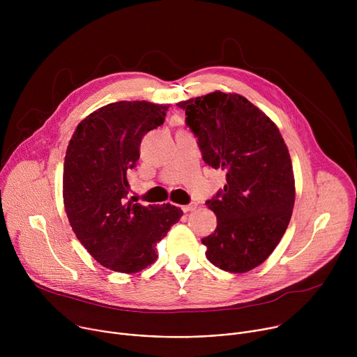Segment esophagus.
<instances>
[{
    "instance_id": "obj_1",
    "label": "esophagus",
    "mask_w": 357,
    "mask_h": 357,
    "mask_svg": "<svg viewBox=\"0 0 357 357\" xmlns=\"http://www.w3.org/2000/svg\"><path fill=\"white\" fill-rule=\"evenodd\" d=\"M196 208H197L196 203H189V205H185V206H182V211L186 213V212H192V211H195Z\"/></svg>"
}]
</instances>
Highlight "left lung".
<instances>
[{
	"label": "left lung",
	"mask_w": 357,
	"mask_h": 357,
	"mask_svg": "<svg viewBox=\"0 0 357 357\" xmlns=\"http://www.w3.org/2000/svg\"><path fill=\"white\" fill-rule=\"evenodd\" d=\"M197 137L202 158L226 171L222 192L206 202L215 233L202 238L208 260L240 274L264 263L282 238L295 202L284 138L268 116L237 93L213 91L178 103Z\"/></svg>",
	"instance_id": "obj_1"
}]
</instances>
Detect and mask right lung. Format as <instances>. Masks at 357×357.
<instances>
[{
    "label": "right lung",
    "instance_id": "obj_1",
    "mask_svg": "<svg viewBox=\"0 0 357 357\" xmlns=\"http://www.w3.org/2000/svg\"><path fill=\"white\" fill-rule=\"evenodd\" d=\"M168 105L119 101L76 127L63 164L65 211L77 240L103 267L134 274L154 263L157 243L183 215L169 203L126 202L127 172L137 167L142 137L160 127Z\"/></svg>",
    "mask_w": 357,
    "mask_h": 357
}]
</instances>
